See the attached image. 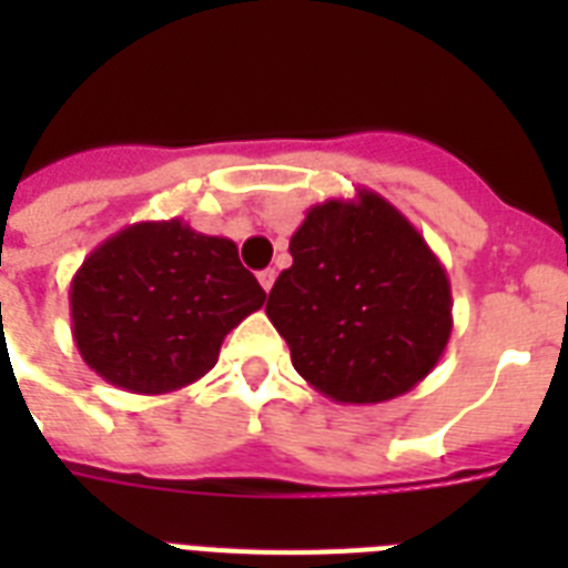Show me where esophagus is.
<instances>
[{
    "mask_svg": "<svg viewBox=\"0 0 568 568\" xmlns=\"http://www.w3.org/2000/svg\"><path fill=\"white\" fill-rule=\"evenodd\" d=\"M258 283H262V288H265V292H271V288H274V283H276L274 267H265V271H258Z\"/></svg>",
    "mask_w": 568,
    "mask_h": 568,
    "instance_id": "1",
    "label": "esophagus"
}]
</instances>
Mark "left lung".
Wrapping results in <instances>:
<instances>
[{
    "mask_svg": "<svg viewBox=\"0 0 568 568\" xmlns=\"http://www.w3.org/2000/svg\"><path fill=\"white\" fill-rule=\"evenodd\" d=\"M267 318L294 372L338 404H383L418 386L454 327L450 283L424 235L377 191L312 205Z\"/></svg>",
    "mask_w": 568,
    "mask_h": 568,
    "instance_id": "1",
    "label": "left lung"
}]
</instances>
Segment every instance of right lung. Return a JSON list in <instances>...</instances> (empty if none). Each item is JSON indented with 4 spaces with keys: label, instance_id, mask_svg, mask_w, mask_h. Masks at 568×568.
Here are the masks:
<instances>
[{
    "label": "right lung",
    "instance_id": "1",
    "mask_svg": "<svg viewBox=\"0 0 568 568\" xmlns=\"http://www.w3.org/2000/svg\"><path fill=\"white\" fill-rule=\"evenodd\" d=\"M265 292L235 241L180 217L123 226L84 256L70 283L73 342L84 365L132 395H168L217 363L223 338Z\"/></svg>",
    "mask_w": 568,
    "mask_h": 568
}]
</instances>
